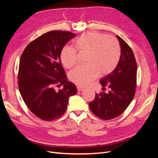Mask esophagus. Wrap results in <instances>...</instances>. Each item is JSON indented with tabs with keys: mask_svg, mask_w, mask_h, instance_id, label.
Segmentation results:
<instances>
[{
	"mask_svg": "<svg viewBox=\"0 0 158 158\" xmlns=\"http://www.w3.org/2000/svg\"><path fill=\"white\" fill-rule=\"evenodd\" d=\"M84 88L82 86H80V85H78L77 86V89L78 92H81V91H82Z\"/></svg>",
	"mask_w": 158,
	"mask_h": 158,
	"instance_id": "obj_1",
	"label": "esophagus"
}]
</instances>
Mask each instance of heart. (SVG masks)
Segmentation results:
<instances>
[{
    "instance_id": "1",
    "label": "heart",
    "mask_w": 158,
    "mask_h": 158,
    "mask_svg": "<svg viewBox=\"0 0 158 158\" xmlns=\"http://www.w3.org/2000/svg\"><path fill=\"white\" fill-rule=\"evenodd\" d=\"M74 47L64 46L60 51V60L66 68L73 67L77 63V51L86 54V65L72 70L69 78L80 85L89 83L97 75L105 76L117 67L121 56L118 41L112 36L92 31L83 33L74 41Z\"/></svg>"
}]
</instances>
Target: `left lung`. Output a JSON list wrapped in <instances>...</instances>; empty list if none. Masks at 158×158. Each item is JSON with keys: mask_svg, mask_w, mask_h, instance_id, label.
<instances>
[{"mask_svg": "<svg viewBox=\"0 0 158 158\" xmlns=\"http://www.w3.org/2000/svg\"><path fill=\"white\" fill-rule=\"evenodd\" d=\"M117 37L121 48V59L114 70L100 80L103 88L108 87L109 93L95 94V99L89 103L92 112L103 120H110L121 114L136 92L137 64L135 55L127 43Z\"/></svg>", "mask_w": 158, "mask_h": 158, "instance_id": "obj_1", "label": "left lung"}]
</instances>
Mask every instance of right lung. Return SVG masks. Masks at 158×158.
Returning a JSON list of instances; mask_svg holds the SVG:
<instances>
[{"label":"right lung","instance_id":"right-lung-1","mask_svg":"<svg viewBox=\"0 0 158 158\" xmlns=\"http://www.w3.org/2000/svg\"><path fill=\"white\" fill-rule=\"evenodd\" d=\"M75 33L51 31L27 45L20 59L18 84L27 107L36 117L51 121L63 115L76 86L67 81L60 61V51ZM64 85L58 91L55 87Z\"/></svg>","mask_w":158,"mask_h":158}]
</instances>
